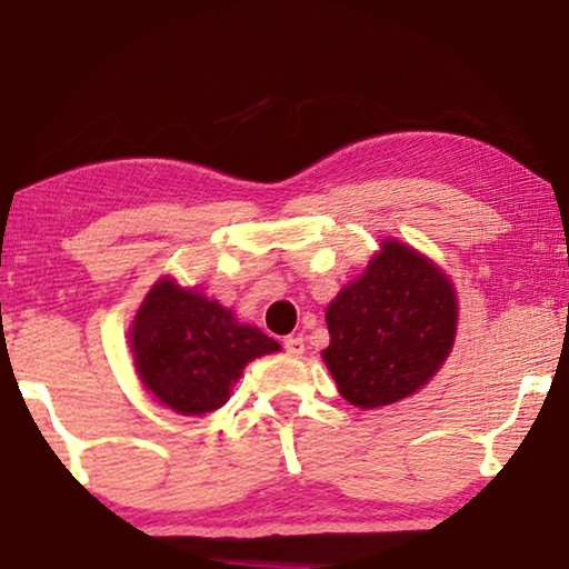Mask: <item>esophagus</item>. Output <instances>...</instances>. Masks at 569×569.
<instances>
[{
	"label": "esophagus",
	"instance_id": "obj_1",
	"mask_svg": "<svg viewBox=\"0 0 569 569\" xmlns=\"http://www.w3.org/2000/svg\"><path fill=\"white\" fill-rule=\"evenodd\" d=\"M283 349H286V353H291V356H301L306 351V343H303L301 336H286Z\"/></svg>",
	"mask_w": 569,
	"mask_h": 569
}]
</instances>
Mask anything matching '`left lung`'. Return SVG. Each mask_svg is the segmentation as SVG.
I'll use <instances>...</instances> for the list:
<instances>
[{
	"label": "left lung",
	"mask_w": 569,
	"mask_h": 569,
	"mask_svg": "<svg viewBox=\"0 0 569 569\" xmlns=\"http://www.w3.org/2000/svg\"><path fill=\"white\" fill-rule=\"evenodd\" d=\"M457 288L421 250L383 238L359 278L326 308L323 363L341 397L379 409L435 379L455 349Z\"/></svg>",
	"instance_id": "obj_1"
}]
</instances>
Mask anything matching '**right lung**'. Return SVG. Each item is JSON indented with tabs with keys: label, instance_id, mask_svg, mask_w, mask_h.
Here are the masks:
<instances>
[{
	"label": "right lung",
	"instance_id": "1",
	"mask_svg": "<svg viewBox=\"0 0 569 569\" xmlns=\"http://www.w3.org/2000/svg\"><path fill=\"white\" fill-rule=\"evenodd\" d=\"M128 339L142 387L182 417L220 409L250 361L281 351L258 326L172 276L150 286Z\"/></svg>",
	"mask_w": 569,
	"mask_h": 569
}]
</instances>
